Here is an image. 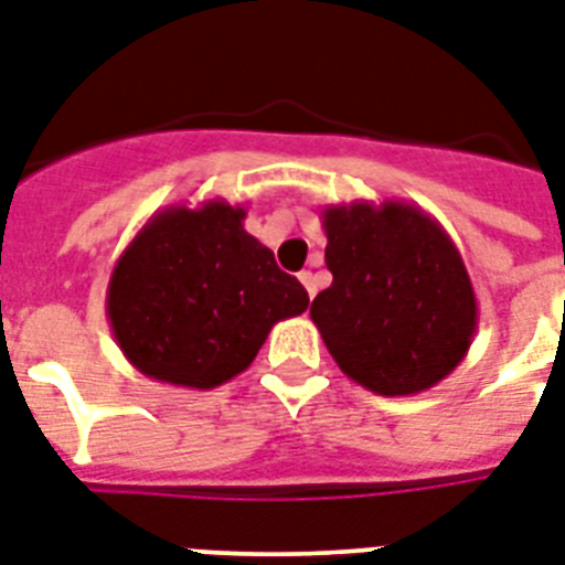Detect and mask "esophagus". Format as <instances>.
Segmentation results:
<instances>
[{"mask_svg": "<svg viewBox=\"0 0 565 565\" xmlns=\"http://www.w3.org/2000/svg\"><path fill=\"white\" fill-rule=\"evenodd\" d=\"M299 281L305 284V290H308V296L313 299V292H317V281H313V273H308V269H305V273H299Z\"/></svg>", "mask_w": 565, "mask_h": 565, "instance_id": "obj_1", "label": "esophagus"}]
</instances>
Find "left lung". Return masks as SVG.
<instances>
[{"mask_svg": "<svg viewBox=\"0 0 565 565\" xmlns=\"http://www.w3.org/2000/svg\"><path fill=\"white\" fill-rule=\"evenodd\" d=\"M326 264L334 275L310 305L345 375L377 395L430 390L472 345L478 299L443 225L416 204H328Z\"/></svg>", "mask_w": 565, "mask_h": 565, "instance_id": "left-lung-1", "label": "left lung"}]
</instances>
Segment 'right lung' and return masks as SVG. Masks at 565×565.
<instances>
[{"label":"right lung","mask_w":565,"mask_h":565,"mask_svg":"<svg viewBox=\"0 0 565 565\" xmlns=\"http://www.w3.org/2000/svg\"><path fill=\"white\" fill-rule=\"evenodd\" d=\"M222 199L163 207L137 231L108 281V322L126 361L161 384L213 390L246 372L275 322L308 310Z\"/></svg>","instance_id":"right-lung-1"}]
</instances>
